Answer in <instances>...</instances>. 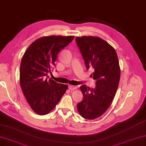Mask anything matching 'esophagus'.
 <instances>
[{"label":"esophagus","instance_id":"34e87169","mask_svg":"<svg viewBox=\"0 0 146 146\" xmlns=\"http://www.w3.org/2000/svg\"><path fill=\"white\" fill-rule=\"evenodd\" d=\"M76 88L75 86H72V85H68V89L70 90H74Z\"/></svg>","mask_w":146,"mask_h":146}]
</instances>
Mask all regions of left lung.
<instances>
[{"label":"left lung","mask_w":146,"mask_h":146,"mask_svg":"<svg viewBox=\"0 0 146 146\" xmlns=\"http://www.w3.org/2000/svg\"><path fill=\"white\" fill-rule=\"evenodd\" d=\"M76 42L87 70H95L92 75L96 81L94 88L83 84L80 89L83 99L77 104L81 116L88 119L101 116L111 105L120 79V68L115 49L101 38L76 37Z\"/></svg>","instance_id":"8db88e82"}]
</instances>
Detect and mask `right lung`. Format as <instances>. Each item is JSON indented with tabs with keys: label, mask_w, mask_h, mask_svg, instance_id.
Returning <instances> with one entry per match:
<instances>
[{
	"label": "right lung",
	"mask_w": 146,
	"mask_h": 146,
	"mask_svg": "<svg viewBox=\"0 0 146 146\" xmlns=\"http://www.w3.org/2000/svg\"><path fill=\"white\" fill-rule=\"evenodd\" d=\"M74 36L51 35L35 40L22 57L20 81L27 102L40 115L52 111L67 90V85L58 83L48 74L55 65L60 51L73 40Z\"/></svg>",
	"instance_id": "1"
}]
</instances>
